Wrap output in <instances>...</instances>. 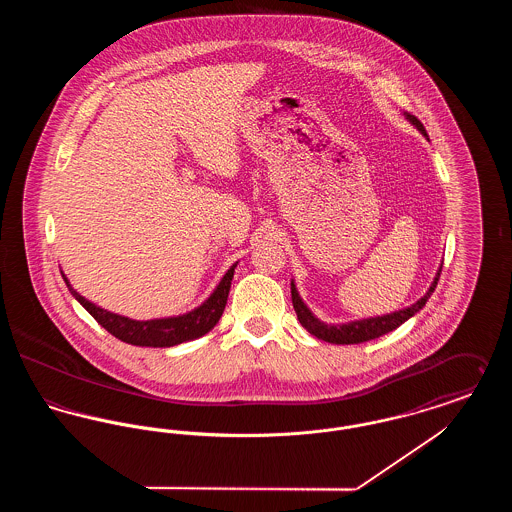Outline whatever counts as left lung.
Listing matches in <instances>:
<instances>
[{"mask_svg":"<svg viewBox=\"0 0 512 512\" xmlns=\"http://www.w3.org/2000/svg\"><path fill=\"white\" fill-rule=\"evenodd\" d=\"M407 119L413 122L414 126L424 136H428L424 124L418 121L414 115H407ZM439 274H441V268H439L438 276L432 282L430 290L426 292L424 297H420L414 305L403 309V311L384 315V317L365 318V320H355V322H347V324H340V326H328V324H324L318 318L313 317V313L305 307V303L301 301L299 293H297L295 286L292 284L293 309H295V315H297V320L301 322V326L307 332H311L313 336H317L318 340L338 343V345L340 343L341 345H349V343H363V341L376 340V338L388 334L391 330H395L397 326H401L405 320H409V318L413 317L414 313H418L426 305V301L430 299V295L434 293L436 286H438Z\"/></svg>","mask_w":512,"mask_h":512,"instance_id":"obj_1","label":"left lung"}]
</instances>
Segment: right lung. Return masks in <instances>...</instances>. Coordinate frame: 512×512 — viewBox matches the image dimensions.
<instances>
[{"label":"right lung","mask_w":512,"mask_h":512,"mask_svg":"<svg viewBox=\"0 0 512 512\" xmlns=\"http://www.w3.org/2000/svg\"><path fill=\"white\" fill-rule=\"evenodd\" d=\"M234 268L236 265L230 267V270L224 274L219 288L199 309H195L188 315H182V317L161 318V320H132V318L119 317L115 313H109L98 305L90 303L88 299H84L80 293L74 292L69 280L65 276L63 278L69 286V292L78 299V303L115 338H119L124 343L142 345V347H172V345L195 340V338L207 334L219 322L222 311L226 307Z\"/></svg>","instance_id":"add662e5"}]
</instances>
